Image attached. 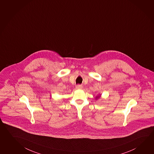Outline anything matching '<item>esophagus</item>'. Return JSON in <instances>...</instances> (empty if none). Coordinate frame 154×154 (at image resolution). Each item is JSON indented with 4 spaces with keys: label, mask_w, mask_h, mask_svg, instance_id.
Here are the masks:
<instances>
[{
    "label": "esophagus",
    "mask_w": 154,
    "mask_h": 154,
    "mask_svg": "<svg viewBox=\"0 0 154 154\" xmlns=\"http://www.w3.org/2000/svg\"><path fill=\"white\" fill-rule=\"evenodd\" d=\"M82 85H77L76 86V88L77 89V90H81V89H82Z\"/></svg>",
    "instance_id": "1"
}]
</instances>
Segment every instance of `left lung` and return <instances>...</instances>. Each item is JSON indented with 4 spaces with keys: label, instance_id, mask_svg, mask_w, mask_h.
Wrapping results in <instances>:
<instances>
[{
    "label": "left lung",
    "instance_id": "1",
    "mask_svg": "<svg viewBox=\"0 0 154 154\" xmlns=\"http://www.w3.org/2000/svg\"><path fill=\"white\" fill-rule=\"evenodd\" d=\"M101 95V94H99V95H97V96L95 97V99H96V100H98V99H99V98H100Z\"/></svg>",
    "mask_w": 154,
    "mask_h": 154
}]
</instances>
